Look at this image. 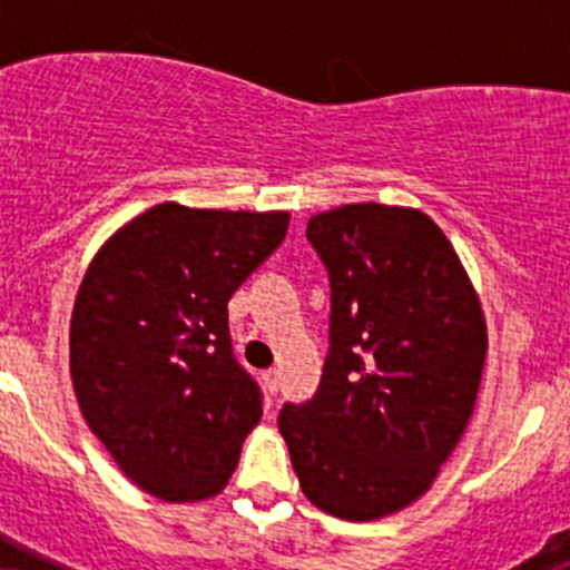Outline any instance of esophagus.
<instances>
[{"label":"esophagus","mask_w":570,"mask_h":570,"mask_svg":"<svg viewBox=\"0 0 570 570\" xmlns=\"http://www.w3.org/2000/svg\"><path fill=\"white\" fill-rule=\"evenodd\" d=\"M262 382H265V387H268L271 394H276V391H279V371H265Z\"/></svg>","instance_id":"esophagus-1"}]
</instances>
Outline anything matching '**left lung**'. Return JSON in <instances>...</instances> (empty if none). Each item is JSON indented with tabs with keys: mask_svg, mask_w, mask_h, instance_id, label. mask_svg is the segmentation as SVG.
Wrapping results in <instances>:
<instances>
[{
	"mask_svg": "<svg viewBox=\"0 0 570 570\" xmlns=\"http://www.w3.org/2000/svg\"><path fill=\"white\" fill-rule=\"evenodd\" d=\"M328 271V356L279 434L302 493L367 522L420 500L471 420L485 322L451 242L422 210L342 205L308 219Z\"/></svg>",
	"mask_w": 570,
	"mask_h": 570,
	"instance_id": "8db88e82",
	"label": "left lung"
}]
</instances>
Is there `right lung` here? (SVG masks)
<instances>
[{
	"label": "right lung",
	"instance_id": "obj_1",
	"mask_svg": "<svg viewBox=\"0 0 570 570\" xmlns=\"http://www.w3.org/2000/svg\"><path fill=\"white\" fill-rule=\"evenodd\" d=\"M288 214L156 205L116 230L79 285L70 376L90 431L159 500L223 491L262 416L230 345L228 299L285 239Z\"/></svg>",
	"mask_w": 570,
	"mask_h": 570
}]
</instances>
